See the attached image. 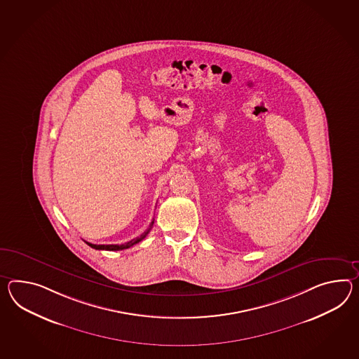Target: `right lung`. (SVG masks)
I'll use <instances>...</instances> for the list:
<instances>
[{
	"mask_svg": "<svg viewBox=\"0 0 359 359\" xmlns=\"http://www.w3.org/2000/svg\"><path fill=\"white\" fill-rule=\"evenodd\" d=\"M153 223H154V220L150 223V226H149L148 229L141 235L140 237H136V238H133L131 241H128V243H126V244L122 245H96V244H90V243H87L90 248H93V249H96V250H123V249H128V248H131L135 244H137V243H140L141 240H144L147 235L149 233V231L153 227Z\"/></svg>",
	"mask_w": 359,
	"mask_h": 359,
	"instance_id": "obj_1",
	"label": "right lung"
}]
</instances>
